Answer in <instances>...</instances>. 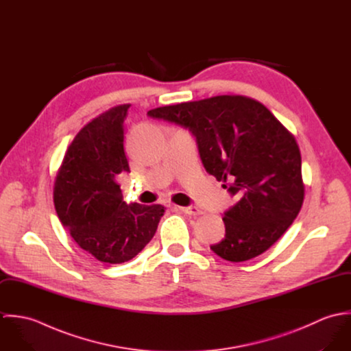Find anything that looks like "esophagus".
<instances>
[{"mask_svg":"<svg viewBox=\"0 0 351 351\" xmlns=\"http://www.w3.org/2000/svg\"><path fill=\"white\" fill-rule=\"evenodd\" d=\"M176 208H178L180 210H182L186 215H192V216L202 215V210H201L200 208H197V206H176Z\"/></svg>","mask_w":351,"mask_h":351,"instance_id":"1","label":"esophagus"}]
</instances>
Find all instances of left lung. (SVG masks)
<instances>
[{"instance_id":"left-lung-1","label":"left lung","mask_w":351,"mask_h":351,"mask_svg":"<svg viewBox=\"0 0 351 351\" xmlns=\"http://www.w3.org/2000/svg\"><path fill=\"white\" fill-rule=\"evenodd\" d=\"M147 114L189 128L205 170L237 196L223 217L224 239L210 246L215 254L243 262L284 235L304 201L300 149L263 104L226 95L159 106Z\"/></svg>"}]
</instances>
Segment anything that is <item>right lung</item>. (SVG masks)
Returning <instances> with one entry per match:
<instances>
[{"mask_svg":"<svg viewBox=\"0 0 351 351\" xmlns=\"http://www.w3.org/2000/svg\"><path fill=\"white\" fill-rule=\"evenodd\" d=\"M128 108L105 110L75 135L53 184L62 224L82 250L105 263L127 262L143 250L166 209L160 204L128 205L116 184L120 173L130 171L123 145Z\"/></svg>","mask_w":351,"mask_h":351,"instance_id":"add662e5","label":"right lung"}]
</instances>
